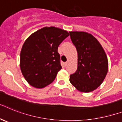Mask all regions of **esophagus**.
<instances>
[{
  "label": "esophagus",
  "mask_w": 122,
  "mask_h": 122,
  "mask_svg": "<svg viewBox=\"0 0 122 122\" xmlns=\"http://www.w3.org/2000/svg\"><path fill=\"white\" fill-rule=\"evenodd\" d=\"M68 61H66V62H65V63H64V66H67V65H68Z\"/></svg>",
  "instance_id": "34e87169"
}]
</instances>
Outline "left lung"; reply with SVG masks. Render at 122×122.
<instances>
[{
	"mask_svg": "<svg viewBox=\"0 0 122 122\" xmlns=\"http://www.w3.org/2000/svg\"><path fill=\"white\" fill-rule=\"evenodd\" d=\"M78 52V68L70 75V81L80 92L88 93L96 90L107 74V56L100 43L93 36L85 32H70Z\"/></svg>",
	"mask_w": 122,
	"mask_h": 122,
	"instance_id": "obj_1",
	"label": "left lung"
}]
</instances>
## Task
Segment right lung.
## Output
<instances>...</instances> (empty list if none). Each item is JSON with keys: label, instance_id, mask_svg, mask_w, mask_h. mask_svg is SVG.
<instances>
[{"label": "right lung", "instance_id": "obj_1", "mask_svg": "<svg viewBox=\"0 0 122 122\" xmlns=\"http://www.w3.org/2000/svg\"><path fill=\"white\" fill-rule=\"evenodd\" d=\"M68 36L66 30L45 27L25 40L20 54V67L29 84L42 88L54 81L62 68L58 46Z\"/></svg>", "mask_w": 122, "mask_h": 122}]
</instances>
